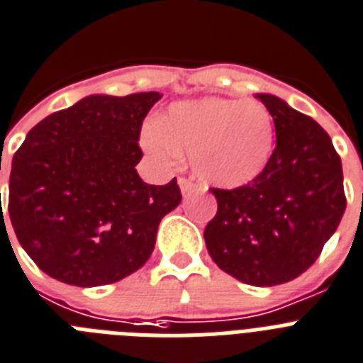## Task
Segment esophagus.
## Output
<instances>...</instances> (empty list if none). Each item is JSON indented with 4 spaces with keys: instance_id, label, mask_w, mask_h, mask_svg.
Segmentation results:
<instances>
[{
    "instance_id": "34e87169",
    "label": "esophagus",
    "mask_w": 363,
    "mask_h": 363,
    "mask_svg": "<svg viewBox=\"0 0 363 363\" xmlns=\"http://www.w3.org/2000/svg\"><path fill=\"white\" fill-rule=\"evenodd\" d=\"M178 184H179V189H182V194H184V196H189V194H193V193H196V191H200V187H198L196 184H193L191 179L179 178Z\"/></svg>"
}]
</instances>
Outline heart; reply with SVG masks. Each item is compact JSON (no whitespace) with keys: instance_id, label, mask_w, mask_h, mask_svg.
Wrapping results in <instances>:
<instances>
[{"instance_id":"obj_1","label":"heart","mask_w":363,"mask_h":363,"mask_svg":"<svg viewBox=\"0 0 363 363\" xmlns=\"http://www.w3.org/2000/svg\"><path fill=\"white\" fill-rule=\"evenodd\" d=\"M141 147L152 160L169 167L189 154L200 182L235 189L252 184L268 167L275 123L259 101H178L141 132Z\"/></svg>"}]
</instances>
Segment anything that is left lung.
<instances>
[{
  "label": "left lung",
  "instance_id": "left-lung-1",
  "mask_svg": "<svg viewBox=\"0 0 363 363\" xmlns=\"http://www.w3.org/2000/svg\"><path fill=\"white\" fill-rule=\"evenodd\" d=\"M255 97L274 117V154L252 184L211 189L218 211L203 238L220 270L253 286H275L314 264L347 200L342 160L329 134L283 99Z\"/></svg>",
  "mask_w": 363,
  "mask_h": 363
}]
</instances>
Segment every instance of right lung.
<instances>
[{
  "mask_svg": "<svg viewBox=\"0 0 363 363\" xmlns=\"http://www.w3.org/2000/svg\"><path fill=\"white\" fill-rule=\"evenodd\" d=\"M160 99H80L40 121L12 157L11 224L52 279L84 288L117 283L154 252L161 218L182 202L176 178L148 185L135 170L141 125Z\"/></svg>",
  "mask_w": 363,
  "mask_h": 363,
  "instance_id": "add662e5",
  "label": "right lung"
}]
</instances>
